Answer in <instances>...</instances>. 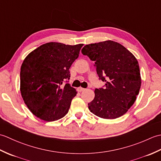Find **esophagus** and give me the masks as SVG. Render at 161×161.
<instances>
[{"label":"esophagus","instance_id":"34e87169","mask_svg":"<svg viewBox=\"0 0 161 161\" xmlns=\"http://www.w3.org/2000/svg\"><path fill=\"white\" fill-rule=\"evenodd\" d=\"M86 89H85V88H81V87H80L78 88V91H80V92H82V91H85Z\"/></svg>","mask_w":161,"mask_h":161}]
</instances>
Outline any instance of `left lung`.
I'll use <instances>...</instances> for the list:
<instances>
[{"mask_svg": "<svg viewBox=\"0 0 161 161\" xmlns=\"http://www.w3.org/2000/svg\"><path fill=\"white\" fill-rule=\"evenodd\" d=\"M81 53L95 61L104 87L95 88L88 108L98 117L115 119L127 112L141 86L139 64L131 53L117 42L106 41L85 46Z\"/></svg>", "mask_w": 161, "mask_h": 161, "instance_id": "obj_1", "label": "left lung"}]
</instances>
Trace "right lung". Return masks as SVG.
Returning a JSON list of instances; mask_svg holds the SVG:
<instances>
[{"mask_svg": "<svg viewBox=\"0 0 161 161\" xmlns=\"http://www.w3.org/2000/svg\"><path fill=\"white\" fill-rule=\"evenodd\" d=\"M83 44L50 42L30 53L20 68V93L32 114L46 121L64 117L76 90L68 84L70 67Z\"/></svg>", "mask_w": 161, "mask_h": 161, "instance_id": "obj_1", "label": "right lung"}]
</instances>
